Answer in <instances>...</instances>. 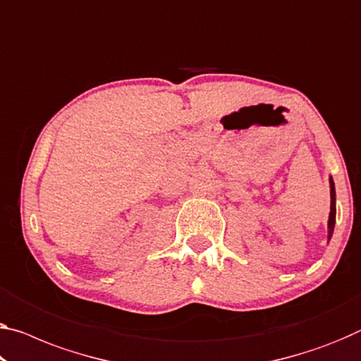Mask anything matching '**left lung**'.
Wrapping results in <instances>:
<instances>
[{"label": "left lung", "instance_id": "obj_1", "mask_svg": "<svg viewBox=\"0 0 361 361\" xmlns=\"http://www.w3.org/2000/svg\"><path fill=\"white\" fill-rule=\"evenodd\" d=\"M334 223H336V190H334V182L331 179V213H329V238L332 235V231H334Z\"/></svg>", "mask_w": 361, "mask_h": 361}]
</instances>
